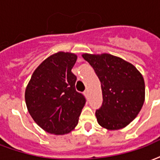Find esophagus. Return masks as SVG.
<instances>
[{
	"instance_id": "1",
	"label": "esophagus",
	"mask_w": 160,
	"mask_h": 160,
	"mask_svg": "<svg viewBox=\"0 0 160 160\" xmlns=\"http://www.w3.org/2000/svg\"><path fill=\"white\" fill-rule=\"evenodd\" d=\"M88 94H89V91L86 90V91H84V95H85V96H88Z\"/></svg>"
}]
</instances>
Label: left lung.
Returning <instances> with one entry per match:
<instances>
[{"label": "left lung", "mask_w": 160, "mask_h": 160, "mask_svg": "<svg viewBox=\"0 0 160 160\" xmlns=\"http://www.w3.org/2000/svg\"><path fill=\"white\" fill-rule=\"evenodd\" d=\"M82 57L91 64L102 84L103 102L96 111L98 123L108 130H118L133 121L145 99V84L136 67L109 53Z\"/></svg>", "instance_id": "8db88e82"}]
</instances>
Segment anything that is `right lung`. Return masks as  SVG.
<instances>
[{"instance_id":"1","label":"right lung","mask_w":160,"mask_h":160,"mask_svg":"<svg viewBox=\"0 0 160 160\" xmlns=\"http://www.w3.org/2000/svg\"><path fill=\"white\" fill-rule=\"evenodd\" d=\"M75 53L58 52L34 70L25 91L28 112L44 131L67 134L77 126L85 98L75 90L76 76L71 72Z\"/></svg>"}]
</instances>
